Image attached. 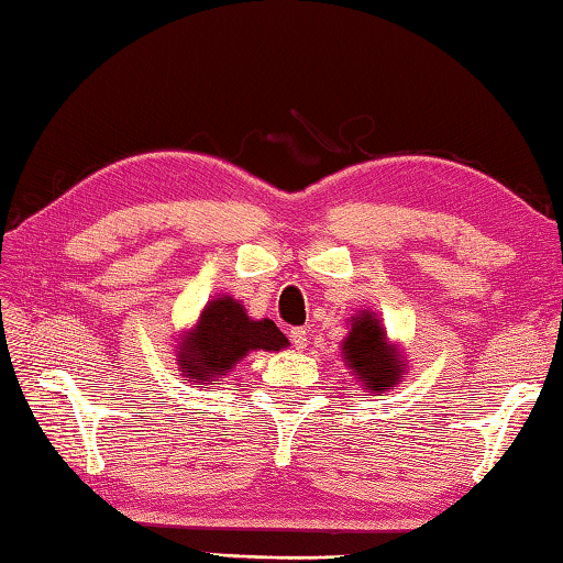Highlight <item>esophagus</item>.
<instances>
[{"label":"esophagus","mask_w":563,"mask_h":563,"mask_svg":"<svg viewBox=\"0 0 563 563\" xmlns=\"http://www.w3.org/2000/svg\"><path fill=\"white\" fill-rule=\"evenodd\" d=\"M289 338H291V343H294V347H296V350H303L306 345H309V338H306V331H303V328H291V331H289Z\"/></svg>","instance_id":"obj_1"}]
</instances>
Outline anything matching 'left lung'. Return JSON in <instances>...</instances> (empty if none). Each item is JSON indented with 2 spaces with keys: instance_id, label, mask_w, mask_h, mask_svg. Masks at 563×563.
Masks as SVG:
<instances>
[{
  "instance_id": "8db88e82",
  "label": "left lung",
  "mask_w": 563,
  "mask_h": 563,
  "mask_svg": "<svg viewBox=\"0 0 563 563\" xmlns=\"http://www.w3.org/2000/svg\"><path fill=\"white\" fill-rule=\"evenodd\" d=\"M341 355L350 375H355L360 387L373 391V397H385V391L401 385L407 373L405 353L389 341L382 318L367 306L350 316V331L341 343Z\"/></svg>"
}]
</instances>
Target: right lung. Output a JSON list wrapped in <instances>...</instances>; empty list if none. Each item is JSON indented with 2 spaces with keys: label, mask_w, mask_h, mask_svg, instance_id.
I'll use <instances>...</instances> for the list:
<instances>
[{
  "label": "right lung",
  "mask_w": 563,
  "mask_h": 563,
  "mask_svg": "<svg viewBox=\"0 0 563 563\" xmlns=\"http://www.w3.org/2000/svg\"><path fill=\"white\" fill-rule=\"evenodd\" d=\"M289 345L269 318L247 316L245 306L228 294L210 299L198 321L176 341V365L190 385H220L242 357L254 350L277 353Z\"/></svg>",
  "instance_id": "right-lung-1"
}]
</instances>
